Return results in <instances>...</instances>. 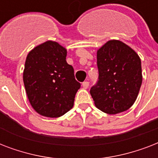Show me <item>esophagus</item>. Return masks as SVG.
Wrapping results in <instances>:
<instances>
[{
    "mask_svg": "<svg viewBox=\"0 0 158 158\" xmlns=\"http://www.w3.org/2000/svg\"><path fill=\"white\" fill-rule=\"evenodd\" d=\"M82 86H83V88H84V89H87L89 86V82H87V81L84 82V83L82 84Z\"/></svg>",
    "mask_w": 158,
    "mask_h": 158,
    "instance_id": "esophagus-1",
    "label": "esophagus"
}]
</instances>
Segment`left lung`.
Wrapping results in <instances>:
<instances>
[{
    "label": "left lung",
    "mask_w": 158,
    "mask_h": 158,
    "mask_svg": "<svg viewBox=\"0 0 158 158\" xmlns=\"http://www.w3.org/2000/svg\"><path fill=\"white\" fill-rule=\"evenodd\" d=\"M99 80L90 89L97 108L109 115L130 109L142 84L141 60L120 40H109L97 51Z\"/></svg>",
    "instance_id": "left-lung-1"
}]
</instances>
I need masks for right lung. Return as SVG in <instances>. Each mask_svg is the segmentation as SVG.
<instances>
[{"mask_svg": "<svg viewBox=\"0 0 158 158\" xmlns=\"http://www.w3.org/2000/svg\"><path fill=\"white\" fill-rule=\"evenodd\" d=\"M66 56V48L51 40L35 47L27 56L24 88L31 106L41 115L60 117L74 106L80 84Z\"/></svg>", "mask_w": 158, "mask_h": 158, "instance_id": "1", "label": "right lung"}]
</instances>
